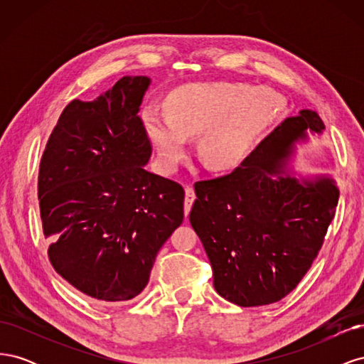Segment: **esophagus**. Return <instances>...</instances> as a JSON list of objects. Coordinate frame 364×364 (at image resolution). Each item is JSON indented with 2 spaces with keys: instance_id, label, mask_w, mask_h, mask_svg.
<instances>
[{
  "instance_id": "obj_1",
  "label": "esophagus",
  "mask_w": 364,
  "mask_h": 364,
  "mask_svg": "<svg viewBox=\"0 0 364 364\" xmlns=\"http://www.w3.org/2000/svg\"><path fill=\"white\" fill-rule=\"evenodd\" d=\"M194 199H196V194H194L193 185H186L185 186V215L190 214Z\"/></svg>"
}]
</instances>
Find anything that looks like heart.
<instances>
[{
    "label": "heart",
    "instance_id": "heart-1",
    "mask_svg": "<svg viewBox=\"0 0 364 364\" xmlns=\"http://www.w3.org/2000/svg\"><path fill=\"white\" fill-rule=\"evenodd\" d=\"M165 114H142L147 138L161 167L174 170L185 158L186 138H197V155L208 170L229 173L245 162L253 146L285 107L269 87L240 82H197L174 87L164 98Z\"/></svg>",
    "mask_w": 364,
    "mask_h": 364
}]
</instances>
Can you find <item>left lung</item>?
Returning a JSON list of instances; mask_svg holds the SVG:
<instances>
[{
    "mask_svg": "<svg viewBox=\"0 0 364 364\" xmlns=\"http://www.w3.org/2000/svg\"><path fill=\"white\" fill-rule=\"evenodd\" d=\"M304 109L285 118L230 174L194 183L190 222L214 273V289L240 306L281 301L305 277L336 214L334 179L285 173L296 142L321 135Z\"/></svg>",
    "mask_w": 364,
    "mask_h": 364,
    "instance_id": "obj_1",
    "label": "left lung"
}]
</instances>
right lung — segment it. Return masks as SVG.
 <instances>
[{"instance_id":"right-lung-1","label":"right lung","mask_w":364,"mask_h":364,"mask_svg":"<svg viewBox=\"0 0 364 364\" xmlns=\"http://www.w3.org/2000/svg\"><path fill=\"white\" fill-rule=\"evenodd\" d=\"M146 75H126L94 102L73 100L39 165L38 197L51 266L100 302L134 299L183 220L185 191L144 168L151 144L139 118Z\"/></svg>"}]
</instances>
